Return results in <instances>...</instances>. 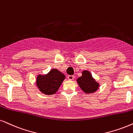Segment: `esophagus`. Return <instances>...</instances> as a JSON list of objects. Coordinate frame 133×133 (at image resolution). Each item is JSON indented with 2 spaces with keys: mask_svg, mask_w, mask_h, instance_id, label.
Here are the masks:
<instances>
[{
  "mask_svg": "<svg viewBox=\"0 0 133 133\" xmlns=\"http://www.w3.org/2000/svg\"><path fill=\"white\" fill-rule=\"evenodd\" d=\"M74 78V76H73V75H68V78L69 80H73Z\"/></svg>",
  "mask_w": 133,
  "mask_h": 133,
  "instance_id": "34e87169",
  "label": "esophagus"
}]
</instances>
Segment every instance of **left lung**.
Returning <instances> with one entry per match:
<instances>
[{
	"label": "left lung",
	"instance_id": "1",
	"mask_svg": "<svg viewBox=\"0 0 133 133\" xmlns=\"http://www.w3.org/2000/svg\"><path fill=\"white\" fill-rule=\"evenodd\" d=\"M81 77L77 79V82L84 93L87 94L93 93L98 90L99 83L96 81L88 70H83Z\"/></svg>",
	"mask_w": 133,
	"mask_h": 133
}]
</instances>
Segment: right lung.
<instances>
[{
    "label": "right lung",
    "mask_w": 133,
    "mask_h": 133,
    "mask_svg": "<svg viewBox=\"0 0 133 133\" xmlns=\"http://www.w3.org/2000/svg\"><path fill=\"white\" fill-rule=\"evenodd\" d=\"M65 78L64 74L59 70L53 69L46 74H38L36 78V85L45 95H54L58 91Z\"/></svg>",
    "instance_id": "add662e5"
}]
</instances>
